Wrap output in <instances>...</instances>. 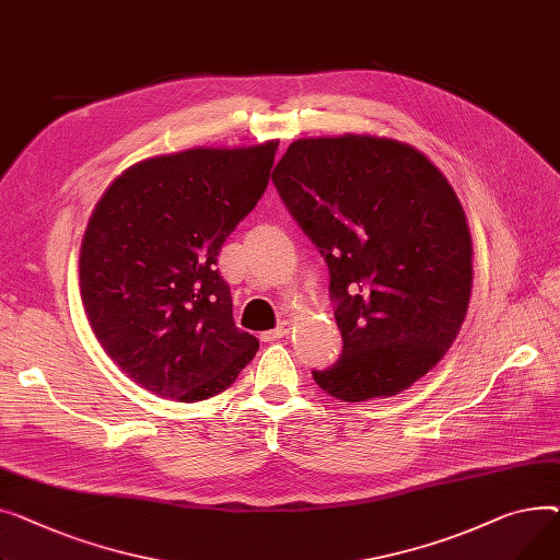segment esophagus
Instances as JSON below:
<instances>
[{
	"instance_id": "34e87169",
	"label": "esophagus",
	"mask_w": 560,
	"mask_h": 560,
	"mask_svg": "<svg viewBox=\"0 0 560 560\" xmlns=\"http://www.w3.org/2000/svg\"><path fill=\"white\" fill-rule=\"evenodd\" d=\"M289 332H291V323L284 320V323H280V325L276 327V330L261 332V339H265V341H278V339H284Z\"/></svg>"
}]
</instances>
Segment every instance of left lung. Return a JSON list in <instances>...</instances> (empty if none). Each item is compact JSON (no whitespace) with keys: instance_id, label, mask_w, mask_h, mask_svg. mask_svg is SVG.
Wrapping results in <instances>:
<instances>
[{"instance_id":"left-lung-1","label":"left lung","mask_w":560,"mask_h":560,"mask_svg":"<svg viewBox=\"0 0 560 560\" xmlns=\"http://www.w3.org/2000/svg\"><path fill=\"white\" fill-rule=\"evenodd\" d=\"M271 178L330 269L343 352L316 384L343 402L398 396L468 314L472 240L456 191L416 147L357 133L291 142Z\"/></svg>"}]
</instances>
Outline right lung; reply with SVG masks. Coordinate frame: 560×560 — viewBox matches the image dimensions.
I'll list each match as a JSON object with an SVG mask.
<instances>
[{
    "label": "right lung",
    "mask_w": 560,
    "mask_h": 560,
    "mask_svg": "<svg viewBox=\"0 0 560 560\" xmlns=\"http://www.w3.org/2000/svg\"><path fill=\"white\" fill-rule=\"evenodd\" d=\"M278 140L140 160L94 206L79 255L88 323L119 371L178 402L223 393L259 341L233 320L217 255L265 194Z\"/></svg>",
    "instance_id": "obj_1"
}]
</instances>
